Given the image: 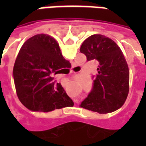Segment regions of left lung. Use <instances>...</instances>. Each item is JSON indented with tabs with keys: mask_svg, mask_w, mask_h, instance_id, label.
<instances>
[{
	"mask_svg": "<svg viewBox=\"0 0 146 146\" xmlns=\"http://www.w3.org/2000/svg\"><path fill=\"white\" fill-rule=\"evenodd\" d=\"M80 52L99 65L92 91L80 106L99 113L118 110L129 92L128 66L119 46L107 36L95 34L83 42Z\"/></svg>",
	"mask_w": 146,
	"mask_h": 146,
	"instance_id": "obj_1",
	"label": "left lung"
}]
</instances>
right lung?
<instances>
[{"label": "right lung", "mask_w": 146, "mask_h": 146, "mask_svg": "<svg viewBox=\"0 0 146 146\" xmlns=\"http://www.w3.org/2000/svg\"><path fill=\"white\" fill-rule=\"evenodd\" d=\"M69 64L53 37L41 33L28 39L20 48L13 68L15 90L23 105L44 113L72 106L73 100L53 77Z\"/></svg>", "instance_id": "obj_1"}]
</instances>
